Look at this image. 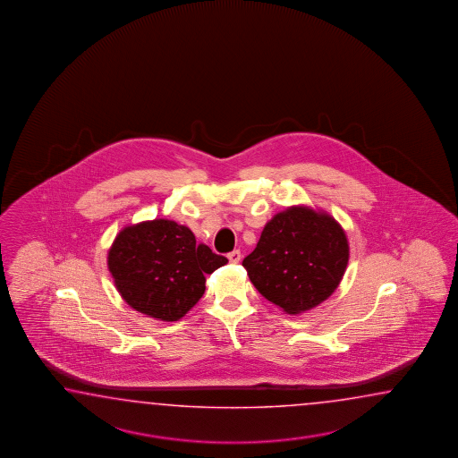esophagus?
Masks as SVG:
<instances>
[{
  "label": "esophagus",
  "mask_w": 458,
  "mask_h": 458,
  "mask_svg": "<svg viewBox=\"0 0 458 458\" xmlns=\"http://www.w3.org/2000/svg\"><path fill=\"white\" fill-rule=\"evenodd\" d=\"M241 250H233V252L227 253V259H229V262L231 263H239L241 262Z\"/></svg>",
  "instance_id": "esophagus-1"
}]
</instances>
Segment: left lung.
<instances>
[{"mask_svg":"<svg viewBox=\"0 0 458 458\" xmlns=\"http://www.w3.org/2000/svg\"><path fill=\"white\" fill-rule=\"evenodd\" d=\"M347 263L349 242L341 225L327 213L292 206L267 223L242 265L263 298L300 314L335 292Z\"/></svg>","mask_w":458,"mask_h":458,"instance_id":"obj_1","label":"left lung"}]
</instances>
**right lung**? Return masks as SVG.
<instances>
[{"label":"right lung","mask_w":458,"mask_h":458,"mask_svg":"<svg viewBox=\"0 0 458 458\" xmlns=\"http://www.w3.org/2000/svg\"><path fill=\"white\" fill-rule=\"evenodd\" d=\"M227 263L186 225L168 219L127 225L107 252V268L123 300L160 321H178L205 294V275Z\"/></svg>","instance_id":"right-lung-1"}]
</instances>
